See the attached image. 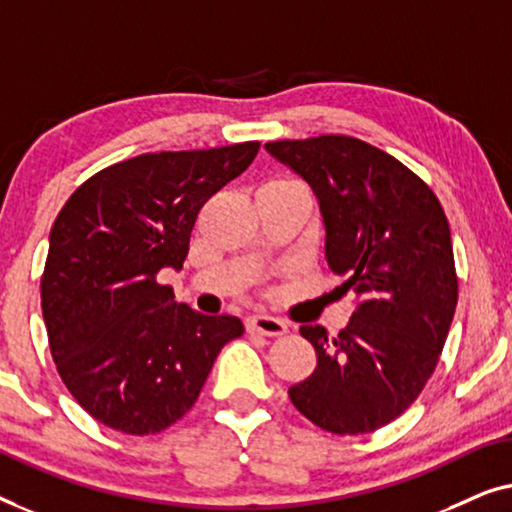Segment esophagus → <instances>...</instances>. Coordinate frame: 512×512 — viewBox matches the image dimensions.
<instances>
[{"label": "esophagus", "mask_w": 512, "mask_h": 512, "mask_svg": "<svg viewBox=\"0 0 512 512\" xmlns=\"http://www.w3.org/2000/svg\"><path fill=\"white\" fill-rule=\"evenodd\" d=\"M246 329L250 334H262V336H283L287 331V322L266 313H255L246 320Z\"/></svg>", "instance_id": "34e87169"}]
</instances>
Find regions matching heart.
I'll return each mask as SVG.
<instances>
[{
  "label": "heart",
  "instance_id": "b5f03b06",
  "mask_svg": "<svg viewBox=\"0 0 512 512\" xmlns=\"http://www.w3.org/2000/svg\"><path fill=\"white\" fill-rule=\"evenodd\" d=\"M283 181H290V178H283Z\"/></svg>",
  "mask_w": 512,
  "mask_h": 512
}]
</instances>
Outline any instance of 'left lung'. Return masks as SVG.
<instances>
[{
	"mask_svg": "<svg viewBox=\"0 0 512 512\" xmlns=\"http://www.w3.org/2000/svg\"><path fill=\"white\" fill-rule=\"evenodd\" d=\"M264 148L313 187L327 264L357 297L338 336L301 325L318 366L290 399L331 434H369L420 397L448 338L457 306L448 218L420 176L371 143L325 134Z\"/></svg>",
	"mask_w": 512,
	"mask_h": 512,
	"instance_id": "obj_1",
	"label": "left lung"
}]
</instances>
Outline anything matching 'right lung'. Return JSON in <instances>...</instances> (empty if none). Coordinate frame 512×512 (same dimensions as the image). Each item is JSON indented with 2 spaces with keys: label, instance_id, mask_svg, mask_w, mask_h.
Here are the masks:
<instances>
[{
  "label": "right lung",
  "instance_id": "add662e5",
  "mask_svg": "<svg viewBox=\"0 0 512 512\" xmlns=\"http://www.w3.org/2000/svg\"><path fill=\"white\" fill-rule=\"evenodd\" d=\"M257 141L146 153L88 178L50 229L41 311L57 373L115 431L157 434L194 406L215 357L243 334L157 283L183 269L201 206L250 167Z\"/></svg>",
  "mask_w": 512,
  "mask_h": 512
}]
</instances>
